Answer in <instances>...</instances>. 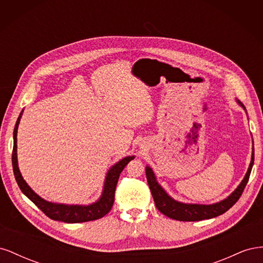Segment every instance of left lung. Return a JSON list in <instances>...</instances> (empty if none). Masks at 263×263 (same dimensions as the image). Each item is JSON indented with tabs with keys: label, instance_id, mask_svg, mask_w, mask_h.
<instances>
[{
	"label": "left lung",
	"instance_id": "obj_1",
	"mask_svg": "<svg viewBox=\"0 0 263 263\" xmlns=\"http://www.w3.org/2000/svg\"><path fill=\"white\" fill-rule=\"evenodd\" d=\"M236 102L245 109V112H247L246 107L243 106L241 102H239L238 100H236ZM253 161H254V148H253V140H252L251 161L245 178L242 179L240 184L236 187V190L232 194L228 195L222 201L214 203V204H191V203L179 202L177 200H174V198H172L168 193L165 192V190L159 184L156 178V174L154 173V170L151 169L149 165L146 166V176H147V181L151 191V194H153L155 204L159 211H160L163 215H165V216H168L169 218H172V219H177L180 221H197V220L210 219L213 217L219 216V215L227 212L238 200H239V197L243 192V189L246 187L247 183H248Z\"/></svg>",
	"mask_w": 263,
	"mask_h": 263
}]
</instances>
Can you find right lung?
<instances>
[{"label": "right lung", "instance_id": "add662e5", "mask_svg": "<svg viewBox=\"0 0 263 263\" xmlns=\"http://www.w3.org/2000/svg\"><path fill=\"white\" fill-rule=\"evenodd\" d=\"M24 110H22L16 124L14 127L13 133V154H12V164H13V171L15 180H16L17 184L21 189L22 192L25 194L29 200L33 202L37 208L43 211L47 216L53 220L65 221V222H84L102 218L103 216L110 211L114 204V196H115V190L117 185V181L119 178V174L122 173L125 166L129 161L135 159V156H128L123 158L122 160L116 162L114 165L109 168L106 173V177L104 180V185H103L102 194L97 202H94L89 205H69V204H60V203H52L44 200L43 197L39 196L35 193L31 187L27 184L26 181L22 177V173L18 168V161H17V129L21 122V118Z\"/></svg>", "mask_w": 263, "mask_h": 263}]
</instances>
